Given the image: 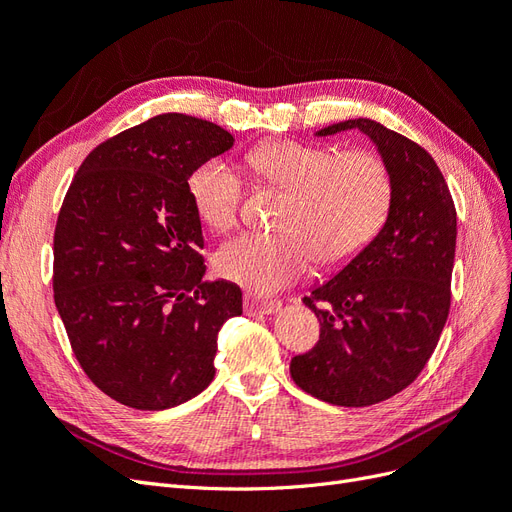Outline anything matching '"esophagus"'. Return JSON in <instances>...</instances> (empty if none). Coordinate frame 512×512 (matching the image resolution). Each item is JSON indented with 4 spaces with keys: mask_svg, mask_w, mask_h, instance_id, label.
<instances>
[{
    "mask_svg": "<svg viewBox=\"0 0 512 512\" xmlns=\"http://www.w3.org/2000/svg\"><path fill=\"white\" fill-rule=\"evenodd\" d=\"M243 307L247 314H267L269 316V314H275L277 309L282 307V303L280 301H262V299L252 297V294H245Z\"/></svg>",
    "mask_w": 512,
    "mask_h": 512,
    "instance_id": "obj_1",
    "label": "esophagus"
}]
</instances>
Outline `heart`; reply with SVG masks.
Returning a JSON list of instances; mask_svg holds the SVG:
<instances>
[{
    "instance_id": "heart-1",
    "label": "heart",
    "mask_w": 512,
    "mask_h": 512,
    "mask_svg": "<svg viewBox=\"0 0 512 512\" xmlns=\"http://www.w3.org/2000/svg\"><path fill=\"white\" fill-rule=\"evenodd\" d=\"M258 181L286 192L275 232H241L215 254V269L252 292H275L309 260L335 267L378 235L391 209L393 181L371 151L337 153L299 141H271L247 153ZM198 220L215 232L237 224L243 181L226 160L200 164L188 181Z\"/></svg>"
}]
</instances>
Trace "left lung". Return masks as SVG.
I'll return each instance as SVG.
<instances>
[{
    "label": "left lung",
    "mask_w": 512,
    "mask_h": 512,
    "mask_svg": "<svg viewBox=\"0 0 512 512\" xmlns=\"http://www.w3.org/2000/svg\"><path fill=\"white\" fill-rule=\"evenodd\" d=\"M346 130L378 147L393 181L391 209L378 235L303 299L320 320V339L294 356L290 376L327 404L363 408L404 391L438 346L451 309L457 211L421 145L363 117L316 136Z\"/></svg>",
    "instance_id": "obj_1"
}]
</instances>
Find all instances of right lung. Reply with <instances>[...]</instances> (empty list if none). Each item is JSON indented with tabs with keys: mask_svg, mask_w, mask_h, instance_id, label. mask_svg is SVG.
Returning a JSON list of instances; mask_svg holds the SVG:
<instances>
[{
	"mask_svg": "<svg viewBox=\"0 0 512 512\" xmlns=\"http://www.w3.org/2000/svg\"><path fill=\"white\" fill-rule=\"evenodd\" d=\"M230 132L181 113L147 119L89 153L53 239V290L76 361L102 393L166 410L215 376L222 324L241 288L205 282L194 170L228 151Z\"/></svg>",
	"mask_w": 512,
	"mask_h": 512,
	"instance_id": "obj_1",
	"label": "right lung"
}]
</instances>
